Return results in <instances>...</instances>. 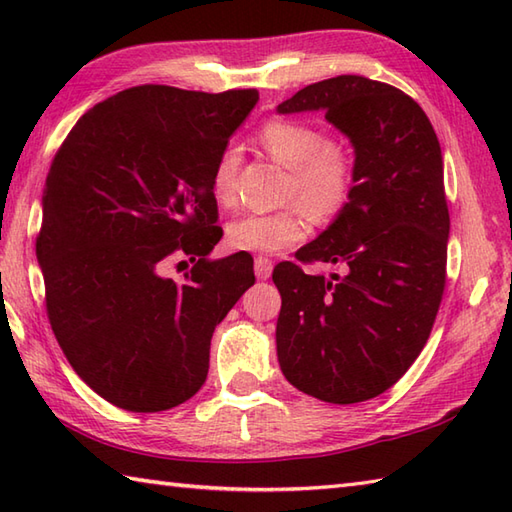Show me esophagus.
Wrapping results in <instances>:
<instances>
[{
    "label": "esophagus",
    "mask_w": 512,
    "mask_h": 512,
    "mask_svg": "<svg viewBox=\"0 0 512 512\" xmlns=\"http://www.w3.org/2000/svg\"><path fill=\"white\" fill-rule=\"evenodd\" d=\"M270 273H273V259L268 257H255V275L257 279H268Z\"/></svg>",
    "instance_id": "34e87169"
}]
</instances>
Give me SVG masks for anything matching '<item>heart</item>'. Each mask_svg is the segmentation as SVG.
<instances>
[{"mask_svg":"<svg viewBox=\"0 0 512 512\" xmlns=\"http://www.w3.org/2000/svg\"><path fill=\"white\" fill-rule=\"evenodd\" d=\"M257 140L270 160L288 169L281 200L292 204L279 211L235 217L226 226V239L248 253H279L306 239V213L317 222H330L345 209L354 187V160L341 143L301 121L284 118L268 123ZM237 167L239 158L233 149H226L213 167L211 189L222 206L237 202Z\"/></svg>","mask_w":512,"mask_h":512,"instance_id":"obj_1","label":"heart"}]
</instances>
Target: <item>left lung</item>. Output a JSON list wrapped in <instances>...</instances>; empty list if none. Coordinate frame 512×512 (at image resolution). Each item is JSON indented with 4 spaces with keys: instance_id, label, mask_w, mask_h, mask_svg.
Returning a JSON list of instances; mask_svg holds the SVG:
<instances>
[{
    "instance_id": "obj_1",
    "label": "left lung",
    "mask_w": 512,
    "mask_h": 512,
    "mask_svg": "<svg viewBox=\"0 0 512 512\" xmlns=\"http://www.w3.org/2000/svg\"><path fill=\"white\" fill-rule=\"evenodd\" d=\"M310 110L350 138L354 187L339 217L295 257L343 264L345 275L275 266L277 356L303 394L352 405L396 385L436 321L449 242L442 151L422 107L394 85L341 74L277 107Z\"/></svg>"
}]
</instances>
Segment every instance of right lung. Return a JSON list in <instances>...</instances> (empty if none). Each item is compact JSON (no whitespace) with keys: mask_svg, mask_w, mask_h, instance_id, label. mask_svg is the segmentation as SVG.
<instances>
[{"mask_svg":"<svg viewBox=\"0 0 512 512\" xmlns=\"http://www.w3.org/2000/svg\"><path fill=\"white\" fill-rule=\"evenodd\" d=\"M257 101L138 85L83 114L52 160L37 235L48 319L74 372L116 407L189 400L215 325L255 284L248 253L206 255L222 237L213 167ZM182 256L194 264L182 282L161 275Z\"/></svg>","mask_w":512,"mask_h":512,"instance_id":"right-lung-1","label":"right lung"}]
</instances>
